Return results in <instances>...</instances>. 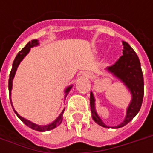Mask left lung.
Listing matches in <instances>:
<instances>
[{"mask_svg": "<svg viewBox=\"0 0 153 153\" xmlns=\"http://www.w3.org/2000/svg\"><path fill=\"white\" fill-rule=\"evenodd\" d=\"M123 55L114 65L107 67L106 70L126 85L132 94V100L127 109L124 121L119 125L113 127V128L125 126L132 120L141 107L144 96V78L138 56L126 42H123ZM90 106L94 121L100 126L110 128V127L105 125L98 116L94 107V97L92 92L90 94Z\"/></svg>", "mask_w": 153, "mask_h": 153, "instance_id": "8db88e82", "label": "left lung"}]
</instances>
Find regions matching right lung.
<instances>
[{
	"mask_svg": "<svg viewBox=\"0 0 153 153\" xmlns=\"http://www.w3.org/2000/svg\"><path fill=\"white\" fill-rule=\"evenodd\" d=\"M38 45V41L37 40H32L31 42H29L28 43L26 44V46L22 49V50L17 54V56L15 57V59L13 63V67H12V71H11V72H10V76H9V81H8V89H9V96H10V101H11V105H12V100H11V90H12V87H13V77H14V75L15 72H16V71H17V68L19 66V65L20 64V62L22 61V59L27 55V53L30 52V48H33L34 46H37ZM71 87L72 86H69L67 88L65 89V93L66 94H65V96L67 95L68 92L71 90ZM12 106H13V105H12ZM13 111H14L15 114L18 116V117L20 119L25 125H27L28 127H30V128H32L34 130H36V131H39V132H45V131H48V130H51V129H53V128H54L57 126H59L60 123H61L62 120H63V113H64V111L65 110H63V111H62L60 115L56 118L55 120L53 121V123H51L50 124H48V125H37V124H36V123H34L32 122H30V121L27 120L25 118H24V117H22L21 116L17 113V111H15L14 108H13Z\"/></svg>",
	"mask_w": 153,
	"mask_h": 153,
	"instance_id": "right-lung-1",
	"label": "right lung"
}]
</instances>
